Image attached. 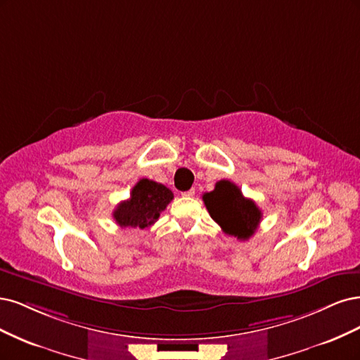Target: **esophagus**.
<instances>
[{
  "instance_id": "34e87169",
  "label": "esophagus",
  "mask_w": 360,
  "mask_h": 360,
  "mask_svg": "<svg viewBox=\"0 0 360 360\" xmlns=\"http://www.w3.org/2000/svg\"><path fill=\"white\" fill-rule=\"evenodd\" d=\"M194 194H195V190H194V188H191V190H188V191H184V193H182V195H184V197H193Z\"/></svg>"
}]
</instances>
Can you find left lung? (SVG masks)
Returning <instances> with one entry per match:
<instances>
[{
    "label": "left lung",
    "mask_w": 360,
    "mask_h": 360,
    "mask_svg": "<svg viewBox=\"0 0 360 360\" xmlns=\"http://www.w3.org/2000/svg\"><path fill=\"white\" fill-rule=\"evenodd\" d=\"M203 202L214 221L229 236L250 239L260 224L262 211L256 202L243 197L236 184L218 181L211 193L203 194Z\"/></svg>",
    "instance_id": "8db88e82"
}]
</instances>
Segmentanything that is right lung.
<instances>
[{
  "instance_id": "obj_1",
  "label": "right lung",
  "mask_w": 360,
  "mask_h": 360,
  "mask_svg": "<svg viewBox=\"0 0 360 360\" xmlns=\"http://www.w3.org/2000/svg\"><path fill=\"white\" fill-rule=\"evenodd\" d=\"M172 199L173 193L163 184L143 178L133 187L130 199L117 206L113 218L120 227L148 229L157 221Z\"/></svg>"
}]
</instances>
